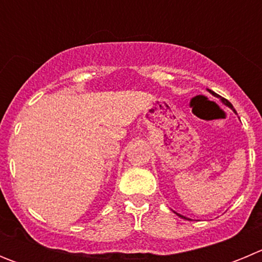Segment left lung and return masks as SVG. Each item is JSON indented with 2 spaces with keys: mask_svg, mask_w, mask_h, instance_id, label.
<instances>
[{
  "mask_svg": "<svg viewBox=\"0 0 262 262\" xmlns=\"http://www.w3.org/2000/svg\"><path fill=\"white\" fill-rule=\"evenodd\" d=\"M209 92H210V93H211L212 96H214V97H216V98H219V99H221V101H222V103H224V105H226V106H228V107H230V108H232V110L235 111V108H233V106L231 105V103L228 102V101H227L226 98H222L221 96H217L216 93H214V92H212V90H209ZM235 113H236V111H235ZM174 212H176V211H174ZM176 214H177V212H176ZM177 215H178V216H180V217H182V219H187V217H186V216H184V215H181V214H177Z\"/></svg>",
  "mask_w": 262,
  "mask_h": 262,
  "instance_id": "1",
  "label": "left lung"
}]
</instances>
